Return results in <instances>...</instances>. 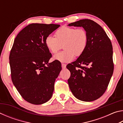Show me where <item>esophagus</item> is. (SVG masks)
Listing matches in <instances>:
<instances>
[{
    "label": "esophagus",
    "mask_w": 123,
    "mask_h": 123,
    "mask_svg": "<svg viewBox=\"0 0 123 123\" xmlns=\"http://www.w3.org/2000/svg\"><path fill=\"white\" fill-rule=\"evenodd\" d=\"M61 66H62V68H63V69H64V68H66V64H64V63H62Z\"/></svg>",
    "instance_id": "1"
}]
</instances>
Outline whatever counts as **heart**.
Wrapping results in <instances>:
<instances>
[{
  "label": "heart",
  "instance_id": "heart-1",
  "mask_svg": "<svg viewBox=\"0 0 123 123\" xmlns=\"http://www.w3.org/2000/svg\"><path fill=\"white\" fill-rule=\"evenodd\" d=\"M55 37L48 35L45 39L47 48L51 53H56L61 48L64 49L53 56V60L61 62H69L74 55L80 56L86 50L88 37L84 29L63 26L55 32Z\"/></svg>",
  "mask_w": 123,
  "mask_h": 123
}]
</instances>
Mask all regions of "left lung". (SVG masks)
Instances as JSON below:
<instances>
[{
	"label": "left lung",
	"mask_w": 123,
	"mask_h": 123,
	"mask_svg": "<svg viewBox=\"0 0 123 123\" xmlns=\"http://www.w3.org/2000/svg\"><path fill=\"white\" fill-rule=\"evenodd\" d=\"M82 27L88 34L86 50L75 61L68 64L70 91L77 99L92 101L106 90L113 72L111 42L102 27L91 19H81L68 25Z\"/></svg>",
	"instance_id": "8db88e82"
}]
</instances>
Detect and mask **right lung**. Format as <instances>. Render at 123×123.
Segmentation results:
<instances>
[{"mask_svg": "<svg viewBox=\"0 0 123 123\" xmlns=\"http://www.w3.org/2000/svg\"><path fill=\"white\" fill-rule=\"evenodd\" d=\"M60 25L32 23L16 36L9 56L12 82L25 100L35 105L51 98L54 83L62 69L57 61L49 63L51 54L45 39Z\"/></svg>", "mask_w": 123, "mask_h": 123, "instance_id": "add662e5", "label": "right lung"}]
</instances>
